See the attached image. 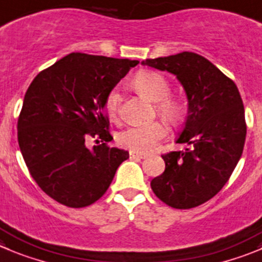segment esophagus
Listing matches in <instances>:
<instances>
[{
  "label": "esophagus",
  "mask_w": 262,
  "mask_h": 262,
  "mask_svg": "<svg viewBox=\"0 0 262 262\" xmlns=\"http://www.w3.org/2000/svg\"><path fill=\"white\" fill-rule=\"evenodd\" d=\"M129 156H130V159H145L147 155L143 152H136V151H130V152H129Z\"/></svg>",
  "instance_id": "esophagus-1"
}]
</instances>
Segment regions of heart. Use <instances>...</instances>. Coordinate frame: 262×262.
Wrapping results in <instances>:
<instances>
[{"label":"heart","mask_w":262,"mask_h":262,"mask_svg":"<svg viewBox=\"0 0 262 262\" xmlns=\"http://www.w3.org/2000/svg\"><path fill=\"white\" fill-rule=\"evenodd\" d=\"M133 84L139 93L150 101L156 102V110L170 123H177L182 116V104L177 98L170 97V84L165 76L156 71H142L137 73ZM120 94L116 88L111 89L104 99L107 116L116 121L119 119ZM167 126L160 121L148 125L129 126L117 134V143L121 147L136 152H148L167 137Z\"/></svg>","instance_id":"obj_1"}]
</instances>
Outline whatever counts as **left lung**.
<instances>
[{"instance_id":"8db88e82","label":"left lung","mask_w":262,"mask_h":262,"mask_svg":"<svg viewBox=\"0 0 262 262\" xmlns=\"http://www.w3.org/2000/svg\"><path fill=\"white\" fill-rule=\"evenodd\" d=\"M142 64L177 76L189 99L176 141L189 147L161 155L165 170L151 181V189L172 208H195L225 186L241 159L247 134L243 101L235 82L199 54L183 51Z\"/></svg>"}]
</instances>
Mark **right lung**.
<instances>
[{"instance_id":"1","label":"right lung","mask_w":262,"mask_h":262,"mask_svg":"<svg viewBox=\"0 0 262 262\" xmlns=\"http://www.w3.org/2000/svg\"><path fill=\"white\" fill-rule=\"evenodd\" d=\"M138 60L71 53L41 71L24 95L18 142L32 178L71 208L101 199L128 151L111 147L104 99ZM101 145L89 150L84 141Z\"/></svg>"}]
</instances>
